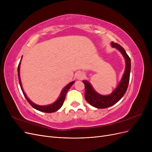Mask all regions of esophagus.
Masks as SVG:
<instances>
[{
	"label": "esophagus",
	"instance_id": "esophagus-1",
	"mask_svg": "<svg viewBox=\"0 0 152 152\" xmlns=\"http://www.w3.org/2000/svg\"><path fill=\"white\" fill-rule=\"evenodd\" d=\"M84 77H85L84 73H82V72H77L76 73V75H75V77L77 78V79H78V80H82V79H84Z\"/></svg>",
	"mask_w": 152,
	"mask_h": 152
}]
</instances>
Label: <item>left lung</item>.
Masks as SVG:
<instances>
[{"label": "left lung", "instance_id": "left-lung-1", "mask_svg": "<svg viewBox=\"0 0 152 152\" xmlns=\"http://www.w3.org/2000/svg\"><path fill=\"white\" fill-rule=\"evenodd\" d=\"M112 48L120 51L125 59L126 68L121 80L115 90L108 95H102L96 92L91 84L87 80H82L85 85V99L91 105L97 108H106L117 103L126 93L129 82L131 72V59L121 45L111 42Z\"/></svg>", "mask_w": 152, "mask_h": 152}]
</instances>
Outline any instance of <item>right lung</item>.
I'll return each mask as SVG.
<instances>
[{
    "mask_svg": "<svg viewBox=\"0 0 152 152\" xmlns=\"http://www.w3.org/2000/svg\"><path fill=\"white\" fill-rule=\"evenodd\" d=\"M21 59H22V57L21 58V60H20L19 65H18V79H19V82H20V87H21V91L23 92V93L26 100L28 101V102L30 104V105L32 107L34 108L36 110H39V111L42 112H45V113H53V112L57 111V110H58L59 108H60L62 107V105L64 103V101H65V99L66 94L68 92V91L70 89L71 86L73 84H74L75 81H72V82H70V83L67 84L65 87H64V88L62 89L61 93H60V95H59L58 99L56 101V102H54V103H53L52 104H48V105H44V106L37 104L34 103V102H32L31 101L28 97H27V96L26 95L25 93L24 92L23 89L21 82V79H20V72Z\"/></svg>",
    "mask_w": 152,
    "mask_h": 152,
    "instance_id": "obj_1",
    "label": "right lung"
}]
</instances>
